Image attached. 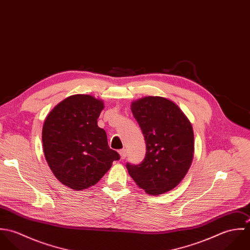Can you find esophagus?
I'll return each instance as SVG.
<instances>
[{
  "label": "esophagus",
  "mask_w": 250,
  "mask_h": 250,
  "mask_svg": "<svg viewBox=\"0 0 250 250\" xmlns=\"http://www.w3.org/2000/svg\"><path fill=\"white\" fill-rule=\"evenodd\" d=\"M118 152H119L120 158H121L122 160H124V159L127 157V151H126V149H121V150H119Z\"/></svg>",
  "instance_id": "1"
}]
</instances>
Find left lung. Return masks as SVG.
I'll use <instances>...</instances> for the list:
<instances>
[{
  "label": "left lung",
  "mask_w": 250,
  "mask_h": 250,
  "mask_svg": "<svg viewBox=\"0 0 250 250\" xmlns=\"http://www.w3.org/2000/svg\"><path fill=\"white\" fill-rule=\"evenodd\" d=\"M146 143V155L138 166L127 164L136 184L151 195L166 193L188 171L194 153L190 121L171 100L146 96L131 104Z\"/></svg>",
  "instance_id": "1"
}]
</instances>
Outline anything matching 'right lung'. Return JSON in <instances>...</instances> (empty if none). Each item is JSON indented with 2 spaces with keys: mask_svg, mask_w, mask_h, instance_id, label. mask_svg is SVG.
Returning a JSON list of instances; mask_svg holds the SVG:
<instances>
[{
  "mask_svg": "<svg viewBox=\"0 0 250 250\" xmlns=\"http://www.w3.org/2000/svg\"><path fill=\"white\" fill-rule=\"evenodd\" d=\"M101 99L87 94L65 98L47 115L42 129L45 159L61 183L75 190L95 185L120 159L110 149L97 119Z\"/></svg>",
  "mask_w": 250,
  "mask_h": 250,
  "instance_id": "right-lung-1",
  "label": "right lung"
}]
</instances>
